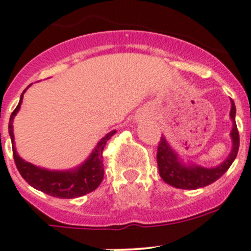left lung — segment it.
Masks as SVG:
<instances>
[{"mask_svg": "<svg viewBox=\"0 0 251 251\" xmlns=\"http://www.w3.org/2000/svg\"><path fill=\"white\" fill-rule=\"evenodd\" d=\"M235 103L231 100L230 117L232 120V150L229 157L216 168L206 169L201 168V166H195V165H184L177 159V155L171 150L165 137L161 136L156 153L157 166H159L161 179L171 186L177 187V189H185V190H194L199 187L207 186L220 179L221 176L226 173L227 169L231 166L232 161L235 160L239 151V145H240V137H239V131L235 124Z\"/></svg>", "mask_w": 251, "mask_h": 251, "instance_id": "obj_1", "label": "left lung"}]
</instances>
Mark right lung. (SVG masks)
Segmentation results:
<instances>
[{"label":"right lung","instance_id":"right-lung-1","mask_svg":"<svg viewBox=\"0 0 251 251\" xmlns=\"http://www.w3.org/2000/svg\"><path fill=\"white\" fill-rule=\"evenodd\" d=\"M26 91V90H25ZM24 91V92H25ZM22 98L21 95L20 102L13 112L11 114L10 124H8V132H10L11 140L13 142V116L17 114L20 106H21ZM116 131H110L109 134L99 141L98 146L95 148L89 159L80 168L72 171H50L45 169H40L35 165L26 162L19 156L16 152L15 145H12L13 160H15L16 168L20 171L21 176L26 180L32 187L42 193L47 194L53 198L61 199H74L78 196L86 195V194L94 191L103 179V149L106 142L109 141L110 137Z\"/></svg>","mask_w":251,"mask_h":251}]
</instances>
